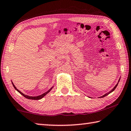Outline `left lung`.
<instances>
[{"mask_svg":"<svg viewBox=\"0 0 131 131\" xmlns=\"http://www.w3.org/2000/svg\"><path fill=\"white\" fill-rule=\"evenodd\" d=\"M119 81H118V82H119ZM117 85H118V83H117V84H116V86H115V87H114V88H113V89L112 91H111L109 92V93H111V92H113V91L115 90V89H116V88L117 87ZM109 93H108V94H109ZM108 94H105V95H103V96H101V97H104V96H106V95H108Z\"/></svg>","mask_w":131,"mask_h":131,"instance_id":"left-lung-1","label":"left lung"}]
</instances>
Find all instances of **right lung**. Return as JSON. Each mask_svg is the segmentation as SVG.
Here are the masks:
<instances>
[{
	"mask_svg": "<svg viewBox=\"0 0 131 131\" xmlns=\"http://www.w3.org/2000/svg\"><path fill=\"white\" fill-rule=\"evenodd\" d=\"M12 84H13V87H14V88L15 90H16L18 92L19 94H21L22 95H23V96L25 97H26V98H28V99H32V100H39V99H41L42 97H43L44 96H45V95H46V94H47L48 92H49L51 90V89L52 88V87L51 88V89H50L48 91H47L46 92H45V93H44V94H43L42 95H39V96H28V95H25V94H24L23 93H22L20 91H19L18 90V89H17V88L15 87V85H14V84H13V83H12Z\"/></svg>",
	"mask_w": 131,
	"mask_h": 131,
	"instance_id": "add662e5",
	"label": "right lung"
}]
</instances>
